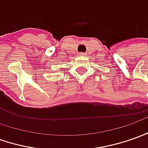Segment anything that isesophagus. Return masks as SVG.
<instances>
[{
  "instance_id": "obj_1",
  "label": "esophagus",
  "mask_w": 148,
  "mask_h": 148,
  "mask_svg": "<svg viewBox=\"0 0 148 148\" xmlns=\"http://www.w3.org/2000/svg\"><path fill=\"white\" fill-rule=\"evenodd\" d=\"M79 55H80V56H87V53H79Z\"/></svg>"
}]
</instances>
